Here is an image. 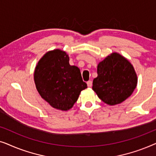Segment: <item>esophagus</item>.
<instances>
[{
	"mask_svg": "<svg viewBox=\"0 0 156 156\" xmlns=\"http://www.w3.org/2000/svg\"><path fill=\"white\" fill-rule=\"evenodd\" d=\"M87 86H88L89 87H91V86H92V82H91V80L88 81V82H87Z\"/></svg>",
	"mask_w": 156,
	"mask_h": 156,
	"instance_id": "1",
	"label": "esophagus"
}]
</instances>
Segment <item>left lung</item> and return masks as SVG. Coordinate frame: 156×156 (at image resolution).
Here are the masks:
<instances>
[{
	"label": "left lung",
	"mask_w": 156,
	"mask_h": 156,
	"mask_svg": "<svg viewBox=\"0 0 156 156\" xmlns=\"http://www.w3.org/2000/svg\"><path fill=\"white\" fill-rule=\"evenodd\" d=\"M97 74L93 80L92 89L101 101L111 106L125 101L137 85L138 78L133 65L116 52L98 64Z\"/></svg>",
	"instance_id": "obj_1"
}]
</instances>
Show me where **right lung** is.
<instances>
[{"label":"right lung","instance_id":"right-lung-1","mask_svg":"<svg viewBox=\"0 0 156 156\" xmlns=\"http://www.w3.org/2000/svg\"><path fill=\"white\" fill-rule=\"evenodd\" d=\"M68 55L56 49L44 55L36 65V89L52 107L62 111L72 108L81 91L87 87L80 69L69 63Z\"/></svg>","mask_w":156,"mask_h":156}]
</instances>
